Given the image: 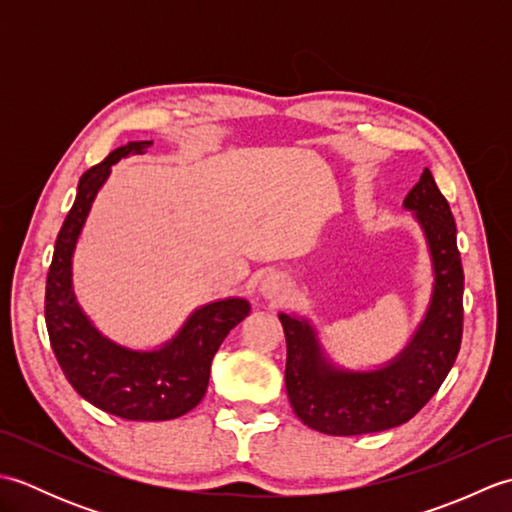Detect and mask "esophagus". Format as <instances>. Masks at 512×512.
<instances>
[{"label": "esophagus", "mask_w": 512, "mask_h": 512, "mask_svg": "<svg viewBox=\"0 0 512 512\" xmlns=\"http://www.w3.org/2000/svg\"><path fill=\"white\" fill-rule=\"evenodd\" d=\"M262 295L268 299H281L288 292V281L284 275L279 273H270L262 279Z\"/></svg>", "instance_id": "obj_1"}]
</instances>
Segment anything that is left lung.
Instances as JSON below:
<instances>
[{
	"label": "left lung",
	"mask_w": 512,
	"mask_h": 512,
	"mask_svg": "<svg viewBox=\"0 0 512 512\" xmlns=\"http://www.w3.org/2000/svg\"><path fill=\"white\" fill-rule=\"evenodd\" d=\"M402 204L416 211L433 264L429 308L405 350L369 372L343 369L323 354L308 319L279 314L290 405L303 424L328 436H363L411 420L440 389L460 352L464 273L449 202L424 169Z\"/></svg>",
	"instance_id": "left-lung-1"
}]
</instances>
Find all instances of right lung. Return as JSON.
<instances>
[{
  "mask_svg": "<svg viewBox=\"0 0 512 512\" xmlns=\"http://www.w3.org/2000/svg\"><path fill=\"white\" fill-rule=\"evenodd\" d=\"M149 147L151 140L127 143L81 176L48 270L46 328L54 356L76 394L112 416L154 422L180 418L204 398L213 356L226 334L248 317L250 303L239 297L206 303L158 350H132L107 339L76 303L72 255L96 193L118 160L145 154Z\"/></svg>",
  "mask_w": 512,
  "mask_h": 512,
  "instance_id": "add662e5",
  "label": "right lung"
}]
</instances>
